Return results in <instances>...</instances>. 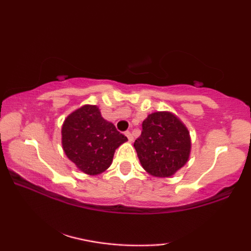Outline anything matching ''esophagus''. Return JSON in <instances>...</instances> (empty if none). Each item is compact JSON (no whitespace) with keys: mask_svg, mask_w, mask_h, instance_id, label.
I'll list each match as a JSON object with an SVG mask.
<instances>
[{"mask_svg":"<svg viewBox=\"0 0 251 251\" xmlns=\"http://www.w3.org/2000/svg\"><path fill=\"white\" fill-rule=\"evenodd\" d=\"M125 135L126 136V138H128L129 142H132V140H133V137H132V133H131V132H130V131H126V132H125Z\"/></svg>","mask_w":251,"mask_h":251,"instance_id":"34e87169","label":"esophagus"}]
</instances>
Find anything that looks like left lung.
Returning <instances> with one entry per match:
<instances>
[{"label": "left lung", "instance_id": "obj_1", "mask_svg": "<svg viewBox=\"0 0 251 251\" xmlns=\"http://www.w3.org/2000/svg\"><path fill=\"white\" fill-rule=\"evenodd\" d=\"M133 146L147 173L155 177H169L187 162L190 133L174 114L156 112L144 120L142 135Z\"/></svg>", "mask_w": 251, "mask_h": 251}]
</instances>
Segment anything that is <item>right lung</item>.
<instances>
[{"label":"right lung","instance_id":"1","mask_svg":"<svg viewBox=\"0 0 251 251\" xmlns=\"http://www.w3.org/2000/svg\"><path fill=\"white\" fill-rule=\"evenodd\" d=\"M63 149L68 159L88 175H98L111 166L114 152L128 138L102 119L97 106L85 105L65 120Z\"/></svg>","mask_w":251,"mask_h":251}]
</instances>
